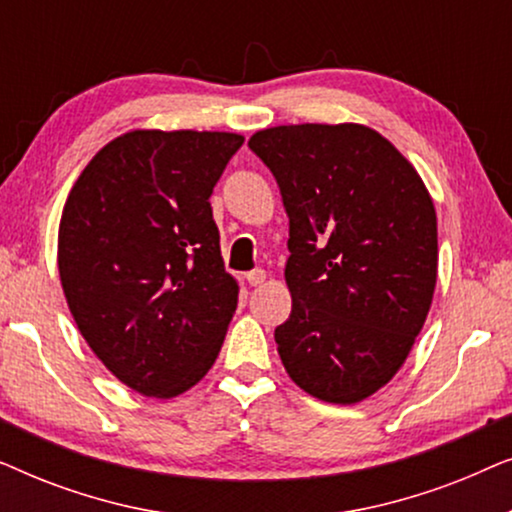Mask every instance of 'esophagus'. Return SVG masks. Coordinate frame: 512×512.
<instances>
[{
  "label": "esophagus",
  "instance_id": "34e87169",
  "mask_svg": "<svg viewBox=\"0 0 512 512\" xmlns=\"http://www.w3.org/2000/svg\"><path fill=\"white\" fill-rule=\"evenodd\" d=\"M265 279H268V275H265V270H251V272H247V282L251 286H261Z\"/></svg>",
  "mask_w": 512,
  "mask_h": 512
}]
</instances>
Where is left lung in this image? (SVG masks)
<instances>
[{"instance_id":"left-lung-1","label":"left lung","mask_w":512,"mask_h":512,"mask_svg":"<svg viewBox=\"0 0 512 512\" xmlns=\"http://www.w3.org/2000/svg\"><path fill=\"white\" fill-rule=\"evenodd\" d=\"M249 149L289 216L291 314L277 352L300 389L359 403L408 359L438 272L431 195L380 132L356 123L279 125Z\"/></svg>"}]
</instances>
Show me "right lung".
Returning a JSON list of instances; mask_svg holds the SVG:
<instances>
[{
	"label": "right lung",
	"mask_w": 512,
	"mask_h": 512,
	"mask_svg": "<svg viewBox=\"0 0 512 512\" xmlns=\"http://www.w3.org/2000/svg\"><path fill=\"white\" fill-rule=\"evenodd\" d=\"M244 137L135 130L86 165L62 209L72 317L123 384L172 398L214 366L237 307L212 191Z\"/></svg>",
	"instance_id": "add662e5"
}]
</instances>
